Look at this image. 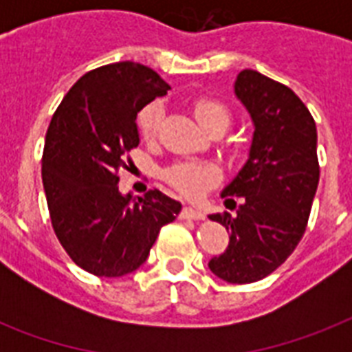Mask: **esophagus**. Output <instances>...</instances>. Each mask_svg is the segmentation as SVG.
<instances>
[{
	"label": "esophagus",
	"mask_w": 352,
	"mask_h": 352,
	"mask_svg": "<svg viewBox=\"0 0 352 352\" xmlns=\"http://www.w3.org/2000/svg\"><path fill=\"white\" fill-rule=\"evenodd\" d=\"M181 215L182 217H186V219H204V212H201V210H195L193 206H184Z\"/></svg>",
	"instance_id": "1"
}]
</instances>
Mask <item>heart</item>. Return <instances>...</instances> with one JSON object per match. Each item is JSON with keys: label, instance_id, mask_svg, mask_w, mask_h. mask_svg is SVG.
Segmentation results:
<instances>
[{"label": "heart", "instance_id": "heart-1", "mask_svg": "<svg viewBox=\"0 0 352 352\" xmlns=\"http://www.w3.org/2000/svg\"><path fill=\"white\" fill-rule=\"evenodd\" d=\"M195 118L203 127L215 120H223L228 124L230 115L225 106H221L214 100H197L193 106ZM162 120V106L160 104H149L138 115V129L146 140H153L159 124ZM219 177L217 166L210 162H177L164 171V179L171 186L179 190L186 197H201Z\"/></svg>", "mask_w": 352, "mask_h": 352}]
</instances>
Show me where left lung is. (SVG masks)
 Listing matches in <instances>:
<instances>
[{
    "label": "left lung",
    "instance_id": "1",
    "mask_svg": "<svg viewBox=\"0 0 352 352\" xmlns=\"http://www.w3.org/2000/svg\"><path fill=\"white\" fill-rule=\"evenodd\" d=\"M234 95L254 133L246 162L221 192L241 199L237 215H210L226 226L230 243L208 267L228 283H254L285 263L305 234L320 181L318 133L294 91L257 71L237 74Z\"/></svg>",
    "mask_w": 352,
    "mask_h": 352
}]
</instances>
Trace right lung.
<instances>
[{
	"label": "right lung",
	"mask_w": 352,
	"mask_h": 352,
	"mask_svg": "<svg viewBox=\"0 0 352 352\" xmlns=\"http://www.w3.org/2000/svg\"><path fill=\"white\" fill-rule=\"evenodd\" d=\"M171 87L153 69L117 62L85 73L45 135L41 179L52 228L80 268L120 278L146 263L182 204L159 190L118 193L117 171L140 142L137 113Z\"/></svg>",
	"instance_id": "obj_1"
}]
</instances>
